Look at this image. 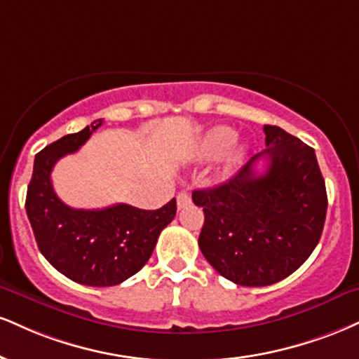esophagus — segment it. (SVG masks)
I'll list each match as a JSON object with an SVG mask.
<instances>
[{
  "label": "esophagus",
  "mask_w": 359,
  "mask_h": 359,
  "mask_svg": "<svg viewBox=\"0 0 359 359\" xmlns=\"http://www.w3.org/2000/svg\"><path fill=\"white\" fill-rule=\"evenodd\" d=\"M191 204V196H189L187 192H179V196H177V207H179V209H182V207H185V205H189Z\"/></svg>",
  "instance_id": "34e87169"
}]
</instances>
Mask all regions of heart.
Instances as JSON below:
<instances>
[{"label":"heart","mask_w":359,"mask_h":359,"mask_svg":"<svg viewBox=\"0 0 359 359\" xmlns=\"http://www.w3.org/2000/svg\"><path fill=\"white\" fill-rule=\"evenodd\" d=\"M234 140H236V132L232 130V128L229 127L212 128V130L207 133L204 140H202L201 149H198V155H201L202 158H207V161H210V158H217L219 155L226 152L229 146L234 144ZM244 154H245V149L243 145H233L231 149H229L226 158H224L222 170L229 172L231 168H234L237 163L243 161Z\"/></svg>","instance_id":"b5f03b06"}]
</instances>
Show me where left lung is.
<instances>
[{
    "instance_id": "1",
    "label": "left lung",
    "mask_w": 359,
    "mask_h": 359,
    "mask_svg": "<svg viewBox=\"0 0 359 359\" xmlns=\"http://www.w3.org/2000/svg\"><path fill=\"white\" fill-rule=\"evenodd\" d=\"M264 152L224 184L192 192L205 215L202 254L219 274L249 287L294 273L321 239L327 209L314 150L276 125H264ZM259 156L268 157L262 176L253 170Z\"/></svg>"
}]
</instances>
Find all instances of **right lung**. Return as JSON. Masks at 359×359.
I'll return each instance as SVG.
<instances>
[{"label":"right lung","instance_id":"add662e5","mask_svg":"<svg viewBox=\"0 0 359 359\" xmlns=\"http://www.w3.org/2000/svg\"><path fill=\"white\" fill-rule=\"evenodd\" d=\"M102 123V118L95 120L81 132L65 135L36 154L25 204L38 249L46 261L68 279L93 287L116 286L137 274L177 212L175 198L157 210L128 204L85 210L60 201L51 185L55 163L75 154Z\"/></svg>","mask_w":359,"mask_h":359}]
</instances>
